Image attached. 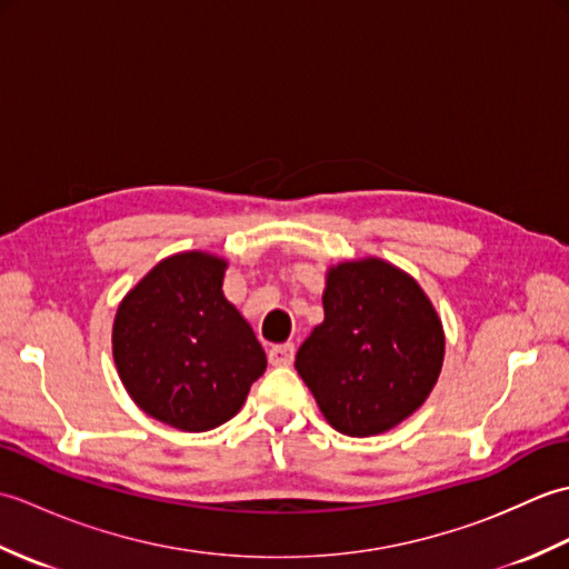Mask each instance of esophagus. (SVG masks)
I'll list each match as a JSON object with an SVG mask.
<instances>
[{
	"instance_id": "esophagus-1",
	"label": "esophagus",
	"mask_w": 569,
	"mask_h": 569,
	"mask_svg": "<svg viewBox=\"0 0 569 569\" xmlns=\"http://www.w3.org/2000/svg\"><path fill=\"white\" fill-rule=\"evenodd\" d=\"M293 355H296V347L291 342L273 345L269 349V361H271L273 367H291L293 365Z\"/></svg>"
}]
</instances>
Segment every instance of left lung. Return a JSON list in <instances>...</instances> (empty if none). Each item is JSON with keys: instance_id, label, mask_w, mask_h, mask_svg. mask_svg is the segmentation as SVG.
<instances>
[{"instance_id": "1", "label": "left lung", "mask_w": 569, "mask_h": 569, "mask_svg": "<svg viewBox=\"0 0 569 569\" xmlns=\"http://www.w3.org/2000/svg\"><path fill=\"white\" fill-rule=\"evenodd\" d=\"M322 308L296 369L325 420L369 438L413 416L445 359L442 320L416 278L379 257L347 259L325 273Z\"/></svg>"}]
</instances>
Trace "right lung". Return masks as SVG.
Wrapping results in <instances>:
<instances>
[{
  "label": "right lung",
  "instance_id": "obj_1",
  "mask_svg": "<svg viewBox=\"0 0 569 569\" xmlns=\"http://www.w3.org/2000/svg\"><path fill=\"white\" fill-rule=\"evenodd\" d=\"M227 259L166 257L122 298L112 357L131 401L183 432L222 426L244 406L266 355L222 291Z\"/></svg>",
  "mask_w": 569,
  "mask_h": 569
}]
</instances>
